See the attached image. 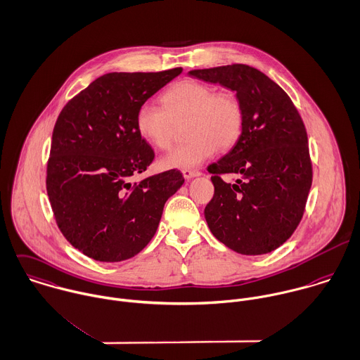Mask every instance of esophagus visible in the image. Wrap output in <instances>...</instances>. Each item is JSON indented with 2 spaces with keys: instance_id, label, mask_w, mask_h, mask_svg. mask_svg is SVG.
Returning <instances> with one entry per match:
<instances>
[{
  "instance_id": "esophagus-1",
  "label": "esophagus",
  "mask_w": 360,
  "mask_h": 360,
  "mask_svg": "<svg viewBox=\"0 0 360 360\" xmlns=\"http://www.w3.org/2000/svg\"><path fill=\"white\" fill-rule=\"evenodd\" d=\"M181 173H183V176H184L187 180L201 176V172H200V170H191V169H184Z\"/></svg>"
}]
</instances>
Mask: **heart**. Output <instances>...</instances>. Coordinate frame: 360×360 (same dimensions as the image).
<instances>
[{"instance_id":"heart-1","label":"heart","mask_w":360,"mask_h":360,"mask_svg":"<svg viewBox=\"0 0 360 360\" xmlns=\"http://www.w3.org/2000/svg\"><path fill=\"white\" fill-rule=\"evenodd\" d=\"M162 105H141L135 120L141 136L159 149H167L173 141L174 124L188 120L190 139L160 158L162 169L197 167L219 146L228 148L239 138L243 115L232 95L215 94L208 85L184 81L162 96Z\"/></svg>"}]
</instances>
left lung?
I'll return each instance as SVG.
<instances>
[{
  "label": "left lung",
  "instance_id": "1",
  "mask_svg": "<svg viewBox=\"0 0 360 360\" xmlns=\"http://www.w3.org/2000/svg\"><path fill=\"white\" fill-rule=\"evenodd\" d=\"M236 94L243 124L236 145L208 170L215 187L204 215L231 250L261 255L292 236L311 187L307 132L285 91L261 71L233 64L188 72ZM240 176L226 184L219 174Z\"/></svg>",
  "mask_w": 360,
  "mask_h": 360
}]
</instances>
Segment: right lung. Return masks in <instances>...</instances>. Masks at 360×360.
Here are the masks:
<instances>
[{
    "instance_id": "obj_1",
    "label": "right lung",
    "mask_w": 360,
    "mask_h": 360,
    "mask_svg": "<svg viewBox=\"0 0 360 360\" xmlns=\"http://www.w3.org/2000/svg\"><path fill=\"white\" fill-rule=\"evenodd\" d=\"M181 71L106 74L57 119L49 200L65 239L96 261L119 262L145 248L166 201L184 183L176 169L131 183L155 156L136 129L138 109Z\"/></svg>"
}]
</instances>
